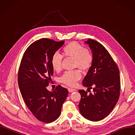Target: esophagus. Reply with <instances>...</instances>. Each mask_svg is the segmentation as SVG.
<instances>
[{
	"label": "esophagus",
	"instance_id": "34e87169",
	"mask_svg": "<svg viewBox=\"0 0 135 135\" xmlns=\"http://www.w3.org/2000/svg\"><path fill=\"white\" fill-rule=\"evenodd\" d=\"M68 91L69 93H72L74 91H76L75 89H72V88H68Z\"/></svg>",
	"mask_w": 135,
	"mask_h": 135
}]
</instances>
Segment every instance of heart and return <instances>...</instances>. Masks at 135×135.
Masks as SVG:
<instances>
[{"mask_svg": "<svg viewBox=\"0 0 135 135\" xmlns=\"http://www.w3.org/2000/svg\"><path fill=\"white\" fill-rule=\"evenodd\" d=\"M62 56L73 58L74 68H78L82 71L88 70L93 63V56L90 51L83 48L79 44L71 42L62 49ZM62 56L56 52L53 54L51 59V64L54 70L60 71L62 69ZM81 73L79 70L69 71L60 78V82L68 86H73L81 78Z\"/></svg>", "mask_w": 135, "mask_h": 135, "instance_id": "b5f03b06", "label": "heart"}]
</instances>
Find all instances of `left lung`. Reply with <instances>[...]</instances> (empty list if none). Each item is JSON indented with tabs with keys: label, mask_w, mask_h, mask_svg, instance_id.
Masks as SVG:
<instances>
[{
	"label": "left lung",
	"mask_w": 135,
	"mask_h": 135,
	"mask_svg": "<svg viewBox=\"0 0 135 135\" xmlns=\"http://www.w3.org/2000/svg\"><path fill=\"white\" fill-rule=\"evenodd\" d=\"M92 52L93 63L83 80L82 84L93 92L84 90L79 103L81 114L87 120L98 122L108 116L117 103L120 95L119 70L104 47L97 41L89 39L85 42Z\"/></svg>",
	"instance_id": "1"
}]
</instances>
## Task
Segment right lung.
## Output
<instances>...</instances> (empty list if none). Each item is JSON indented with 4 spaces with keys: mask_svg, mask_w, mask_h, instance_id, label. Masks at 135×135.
<instances>
[{
    "mask_svg": "<svg viewBox=\"0 0 135 135\" xmlns=\"http://www.w3.org/2000/svg\"><path fill=\"white\" fill-rule=\"evenodd\" d=\"M65 43L41 38L25 50L18 73V85L25 104L36 119L49 123L59 117L68 91L60 85L52 91L46 87L53 75L51 59Z\"/></svg>",
    "mask_w": 135,
    "mask_h": 135,
    "instance_id": "add662e5",
    "label": "right lung"
}]
</instances>
